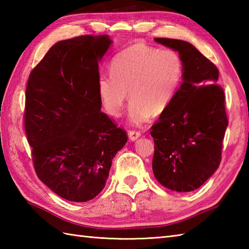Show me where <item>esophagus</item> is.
<instances>
[{
    "mask_svg": "<svg viewBox=\"0 0 249 249\" xmlns=\"http://www.w3.org/2000/svg\"><path fill=\"white\" fill-rule=\"evenodd\" d=\"M140 131H138V130H129L128 131V137H129V139L131 140V141H135V140H137L140 137Z\"/></svg>",
    "mask_w": 249,
    "mask_h": 249,
    "instance_id": "obj_1",
    "label": "esophagus"
}]
</instances>
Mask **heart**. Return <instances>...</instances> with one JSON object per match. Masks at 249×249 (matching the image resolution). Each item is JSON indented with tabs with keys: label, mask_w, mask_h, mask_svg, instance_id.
<instances>
[{
	"label": "heart",
	"mask_w": 249,
	"mask_h": 249,
	"mask_svg": "<svg viewBox=\"0 0 249 249\" xmlns=\"http://www.w3.org/2000/svg\"><path fill=\"white\" fill-rule=\"evenodd\" d=\"M183 72L182 57L177 51L135 44L113 57L111 73H99L98 94L106 112L118 116L128 91L129 121L141 125L152 114H160L169 107Z\"/></svg>",
	"instance_id": "heart-1"
}]
</instances>
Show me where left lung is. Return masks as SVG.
I'll return each mask as SVG.
<instances>
[{
    "label": "left lung",
    "mask_w": 249,
    "mask_h": 249,
    "mask_svg": "<svg viewBox=\"0 0 249 249\" xmlns=\"http://www.w3.org/2000/svg\"><path fill=\"white\" fill-rule=\"evenodd\" d=\"M178 51L183 83L169 107L151 127L152 168L162 186L178 193L199 188L217 170L228 126L224 89L214 63L187 41L155 38Z\"/></svg>",
    "instance_id": "obj_1"
}]
</instances>
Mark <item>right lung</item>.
<instances>
[{
    "label": "right lung",
    "instance_id": "1",
    "mask_svg": "<svg viewBox=\"0 0 249 249\" xmlns=\"http://www.w3.org/2000/svg\"><path fill=\"white\" fill-rule=\"evenodd\" d=\"M112 40L82 35L52 46L31 71L24 128L37 177L63 199L86 202L104 189L127 134L100 111L98 62Z\"/></svg>",
    "mask_w": 249,
    "mask_h": 249
}]
</instances>
